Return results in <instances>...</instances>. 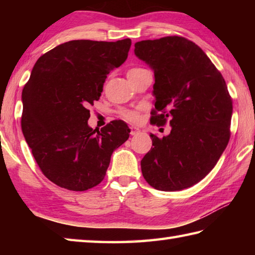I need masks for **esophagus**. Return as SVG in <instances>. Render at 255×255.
Listing matches in <instances>:
<instances>
[{
    "instance_id": "1",
    "label": "esophagus",
    "mask_w": 255,
    "mask_h": 255,
    "mask_svg": "<svg viewBox=\"0 0 255 255\" xmlns=\"http://www.w3.org/2000/svg\"><path fill=\"white\" fill-rule=\"evenodd\" d=\"M137 133H139V129L136 127H130V135L135 136V135H137Z\"/></svg>"
}]
</instances>
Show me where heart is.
Listing matches in <instances>:
<instances>
[{
    "label": "heart",
    "instance_id": "b5f03b06",
    "mask_svg": "<svg viewBox=\"0 0 255 255\" xmlns=\"http://www.w3.org/2000/svg\"><path fill=\"white\" fill-rule=\"evenodd\" d=\"M143 70H144V68H140V67L130 68V70L127 72V76L136 74V73L141 72ZM120 115H122L123 118H125L126 120H129V122H136V120L138 119V116H139V115H138V110H129V109L122 110Z\"/></svg>",
    "mask_w": 255,
    "mask_h": 255
}]
</instances>
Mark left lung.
Here are the masks:
<instances>
[{
	"label": "left lung",
	"mask_w": 255,
	"mask_h": 255,
	"mask_svg": "<svg viewBox=\"0 0 255 255\" xmlns=\"http://www.w3.org/2000/svg\"><path fill=\"white\" fill-rule=\"evenodd\" d=\"M154 71L150 123L171 132L150 133L153 147L140 162L144 179L161 191L192 187L214 169L231 136L233 101L226 82L195 42L170 36L135 44Z\"/></svg>",
	"instance_id": "left-lung-1"
}]
</instances>
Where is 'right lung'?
<instances>
[{
	"label": "right lung",
	"instance_id": "right-lung-1",
	"mask_svg": "<svg viewBox=\"0 0 255 255\" xmlns=\"http://www.w3.org/2000/svg\"><path fill=\"white\" fill-rule=\"evenodd\" d=\"M131 40H71L40 56L22 90L25 141L47 179L85 191L105 179L112 152L130 129L112 120L101 130L89 127L107 75L127 59Z\"/></svg>",
	"mask_w": 255,
	"mask_h": 255
}]
</instances>
